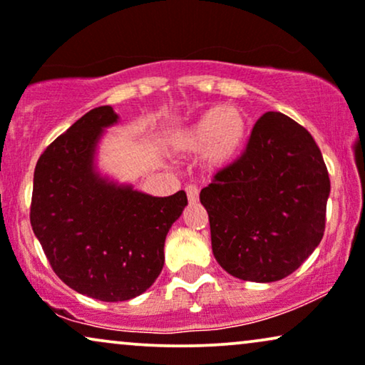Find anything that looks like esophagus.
Instances as JSON below:
<instances>
[{
    "label": "esophagus",
    "instance_id": "34e87169",
    "mask_svg": "<svg viewBox=\"0 0 365 365\" xmlns=\"http://www.w3.org/2000/svg\"><path fill=\"white\" fill-rule=\"evenodd\" d=\"M185 192H187L188 202H192V204H193V202L198 200V193H200V190H198L197 185H187Z\"/></svg>",
    "mask_w": 365,
    "mask_h": 365
}]
</instances>
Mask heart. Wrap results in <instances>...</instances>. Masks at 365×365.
Returning <instances> with one entry per match:
<instances>
[{"label":"heart","instance_id":"1","mask_svg":"<svg viewBox=\"0 0 365 365\" xmlns=\"http://www.w3.org/2000/svg\"><path fill=\"white\" fill-rule=\"evenodd\" d=\"M247 116L232 106H214L188 126L178 129L173 146L182 153H200L210 168H224L232 163L246 145Z\"/></svg>","mask_w":365,"mask_h":365}]
</instances>
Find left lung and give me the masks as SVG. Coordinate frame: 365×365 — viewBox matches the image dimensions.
Listing matches in <instances>:
<instances>
[{
  "instance_id": "1",
  "label": "left lung",
  "mask_w": 365,
  "mask_h": 365,
  "mask_svg": "<svg viewBox=\"0 0 365 365\" xmlns=\"http://www.w3.org/2000/svg\"><path fill=\"white\" fill-rule=\"evenodd\" d=\"M329 193L310 133L281 113L262 114L242 153L200 192L217 262L244 281L286 278L324 237Z\"/></svg>"
}]
</instances>
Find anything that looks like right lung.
<instances>
[{
	"label": "right lung",
	"instance_id": "obj_1",
	"mask_svg": "<svg viewBox=\"0 0 365 365\" xmlns=\"http://www.w3.org/2000/svg\"><path fill=\"white\" fill-rule=\"evenodd\" d=\"M118 121L110 106L84 114L36 161L30 222L55 274L77 293L126 302L163 269L165 239L187 193L151 197L118 187L92 167L103 128Z\"/></svg>",
	"mask_w": 365,
	"mask_h": 365
}]
</instances>
